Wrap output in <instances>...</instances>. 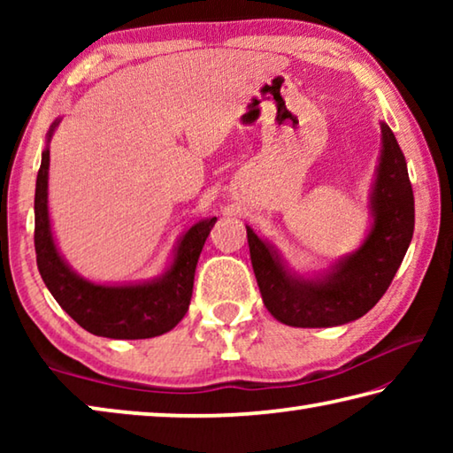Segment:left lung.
<instances>
[{
  "instance_id": "1",
  "label": "left lung",
  "mask_w": 453,
  "mask_h": 453,
  "mask_svg": "<svg viewBox=\"0 0 453 453\" xmlns=\"http://www.w3.org/2000/svg\"><path fill=\"white\" fill-rule=\"evenodd\" d=\"M381 157L372 191L373 226L356 254L321 280L289 273L270 243L248 227L254 273L267 311L294 327H332L365 316L386 294L410 248L416 210L403 151L381 124Z\"/></svg>"
}]
</instances>
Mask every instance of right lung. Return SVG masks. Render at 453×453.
Here are the masks:
<instances>
[{
	"label": "right lung",
	"mask_w": 453,
	"mask_h": 453,
	"mask_svg": "<svg viewBox=\"0 0 453 453\" xmlns=\"http://www.w3.org/2000/svg\"><path fill=\"white\" fill-rule=\"evenodd\" d=\"M59 121H53L48 142ZM50 148L42 153L35 181V257L42 280L56 302L89 334L113 340H145L170 332L186 316L197 257L216 218L191 226L178 243L173 264L162 278L134 286H97L70 270L53 243L48 213Z\"/></svg>",
	"instance_id": "obj_1"
}]
</instances>
